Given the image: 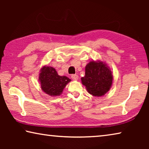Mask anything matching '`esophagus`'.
Masks as SVG:
<instances>
[{"label":"esophagus","mask_w":149,"mask_h":149,"mask_svg":"<svg viewBox=\"0 0 149 149\" xmlns=\"http://www.w3.org/2000/svg\"><path fill=\"white\" fill-rule=\"evenodd\" d=\"M71 77L73 80H77L78 79V75L77 74H73L71 75Z\"/></svg>","instance_id":"esophagus-1"}]
</instances>
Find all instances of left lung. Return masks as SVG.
Listing matches in <instances>:
<instances>
[{"label":"left lung","mask_w":149,"mask_h":149,"mask_svg":"<svg viewBox=\"0 0 149 149\" xmlns=\"http://www.w3.org/2000/svg\"><path fill=\"white\" fill-rule=\"evenodd\" d=\"M113 75L107 64L102 61H91L85 66V75L81 77L82 84L87 91L95 97H101L110 90Z\"/></svg>","instance_id":"obj_1"}]
</instances>
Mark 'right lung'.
Listing matches in <instances>:
<instances>
[{"instance_id": "right-lung-1", "label": "right lung", "mask_w": 149, "mask_h": 149, "mask_svg": "<svg viewBox=\"0 0 149 149\" xmlns=\"http://www.w3.org/2000/svg\"><path fill=\"white\" fill-rule=\"evenodd\" d=\"M40 72L39 80L42 90L52 97L61 95L65 87L71 81L66 76H60L56 70L50 66L42 67Z\"/></svg>"}]
</instances>
